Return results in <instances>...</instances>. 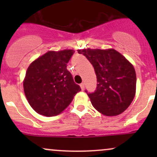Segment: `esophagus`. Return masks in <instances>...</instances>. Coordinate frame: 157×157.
I'll use <instances>...</instances> for the list:
<instances>
[{"mask_svg": "<svg viewBox=\"0 0 157 157\" xmlns=\"http://www.w3.org/2000/svg\"><path fill=\"white\" fill-rule=\"evenodd\" d=\"M80 88H81V89H82V91H83V90L85 89V84L83 83V82H82V83H81V84L80 85Z\"/></svg>", "mask_w": 157, "mask_h": 157, "instance_id": "obj_1", "label": "esophagus"}]
</instances>
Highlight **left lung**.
Here are the masks:
<instances>
[{
	"mask_svg": "<svg viewBox=\"0 0 157 157\" xmlns=\"http://www.w3.org/2000/svg\"><path fill=\"white\" fill-rule=\"evenodd\" d=\"M92 64L97 89L88 93L95 109L106 116H116L128 109L134 98L136 77L133 65L113 48L79 50Z\"/></svg>",
	"mask_w": 157,
	"mask_h": 157,
	"instance_id": "1",
	"label": "left lung"
}]
</instances>
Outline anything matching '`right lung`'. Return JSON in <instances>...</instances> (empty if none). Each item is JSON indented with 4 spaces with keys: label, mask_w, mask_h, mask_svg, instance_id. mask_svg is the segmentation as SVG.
Returning a JSON list of instances; mask_svg holds the SVG:
<instances>
[{
    "label": "right lung",
    "mask_w": 157,
    "mask_h": 157,
    "mask_svg": "<svg viewBox=\"0 0 157 157\" xmlns=\"http://www.w3.org/2000/svg\"><path fill=\"white\" fill-rule=\"evenodd\" d=\"M74 52L71 49L48 52L29 66L23 89L29 103L37 113L56 116L81 91L67 70V63Z\"/></svg>",
    "instance_id": "right-lung-1"
}]
</instances>
